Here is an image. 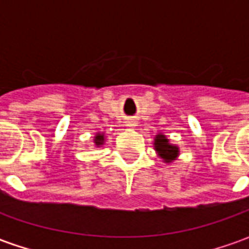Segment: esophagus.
I'll list each match as a JSON object with an SVG mask.
<instances>
[{
	"instance_id": "obj_1",
	"label": "esophagus",
	"mask_w": 249,
	"mask_h": 249,
	"mask_svg": "<svg viewBox=\"0 0 249 249\" xmlns=\"http://www.w3.org/2000/svg\"><path fill=\"white\" fill-rule=\"evenodd\" d=\"M126 123H127L129 127H136V126H137V120L136 119H129Z\"/></svg>"
}]
</instances>
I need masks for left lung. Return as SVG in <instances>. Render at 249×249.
Returning <instances> with one entry per match:
<instances>
[{"mask_svg":"<svg viewBox=\"0 0 249 249\" xmlns=\"http://www.w3.org/2000/svg\"><path fill=\"white\" fill-rule=\"evenodd\" d=\"M154 149L158 155V158L162 159L163 163L170 165L176 162L180 155V148L176 144H172L170 140L167 139L163 133H158L154 137Z\"/></svg>","mask_w":249,"mask_h":249,"instance_id":"8db88e82","label":"left lung"}]
</instances>
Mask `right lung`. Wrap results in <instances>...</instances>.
Wrapping results in <instances>:
<instances>
[{
  "label": "right lung",
  "mask_w": 249,
  "mask_h": 249,
  "mask_svg": "<svg viewBox=\"0 0 249 249\" xmlns=\"http://www.w3.org/2000/svg\"><path fill=\"white\" fill-rule=\"evenodd\" d=\"M105 140H107V136H105V133H104V131H98V133H95V136H94V139H92L94 148H100V147H102V145L105 144Z\"/></svg>",
  "instance_id": "right-lung-1"
}]
</instances>
